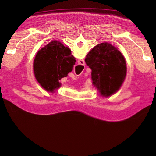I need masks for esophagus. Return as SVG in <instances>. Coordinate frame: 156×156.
<instances>
[{
    "label": "esophagus",
    "instance_id": "esophagus-1",
    "mask_svg": "<svg viewBox=\"0 0 156 156\" xmlns=\"http://www.w3.org/2000/svg\"><path fill=\"white\" fill-rule=\"evenodd\" d=\"M80 61H82V62L84 63V60H79V62H80Z\"/></svg>",
    "mask_w": 156,
    "mask_h": 156
}]
</instances>
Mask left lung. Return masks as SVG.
I'll use <instances>...</instances> for the list:
<instances>
[{
	"label": "left lung",
	"instance_id": "1",
	"mask_svg": "<svg viewBox=\"0 0 156 156\" xmlns=\"http://www.w3.org/2000/svg\"><path fill=\"white\" fill-rule=\"evenodd\" d=\"M91 79L102 96L109 97L122 86L126 74V61L118 49L108 43L97 44L86 56Z\"/></svg>",
	"mask_w": 156,
	"mask_h": 156
}]
</instances>
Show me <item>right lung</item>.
Listing matches in <instances>:
<instances>
[{
  "instance_id": "1",
  "label": "right lung",
  "mask_w": 156,
  "mask_h": 156,
  "mask_svg": "<svg viewBox=\"0 0 156 156\" xmlns=\"http://www.w3.org/2000/svg\"><path fill=\"white\" fill-rule=\"evenodd\" d=\"M71 52L60 42L53 41L36 54L34 61V75L46 91L54 92L61 86L60 79L72 71L76 58Z\"/></svg>"
}]
</instances>
